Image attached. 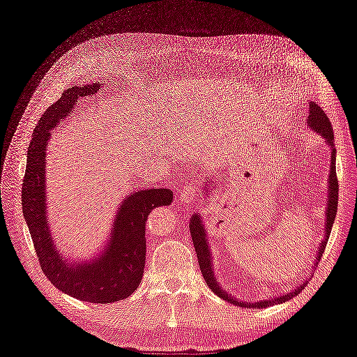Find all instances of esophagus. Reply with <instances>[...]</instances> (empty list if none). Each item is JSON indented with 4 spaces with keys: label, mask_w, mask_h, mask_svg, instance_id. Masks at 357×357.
Wrapping results in <instances>:
<instances>
[{
    "label": "esophagus",
    "mask_w": 357,
    "mask_h": 357,
    "mask_svg": "<svg viewBox=\"0 0 357 357\" xmlns=\"http://www.w3.org/2000/svg\"><path fill=\"white\" fill-rule=\"evenodd\" d=\"M199 193V188L195 183H189V185L183 186L180 190V199L186 204H192L197 201V197Z\"/></svg>",
    "instance_id": "1"
}]
</instances>
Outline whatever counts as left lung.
<instances>
[{"instance_id":"obj_1","label":"left lung","mask_w":357,"mask_h":357,"mask_svg":"<svg viewBox=\"0 0 357 357\" xmlns=\"http://www.w3.org/2000/svg\"><path fill=\"white\" fill-rule=\"evenodd\" d=\"M308 126L312 129V131L319 132L323 138L326 139V144L331 147V174H329V190H328V205H326V225H325V240L320 243L319 252H317V257L314 265H317L321 259L323 252H325L329 235H331V229L332 225L335 220V215H337V210H338V178H337V168H335V147H333V131H332V125L329 122L328 116L325 114L320 107L316 102H310V114H308V121H307ZM208 181V180H207ZM204 188H208V185H204ZM208 192V189H207ZM189 229H190V235H192V241H193V247H195V252L198 256V262H199V268L201 273L205 282L210 286V289L214 291L215 295L220 296L222 299L231 302L234 305H240L244 308H265L273 304H283V302L291 299L294 296H296L298 294H301L302 289L307 286V282L301 283L299 286H296L295 289H291V291L289 294H284L282 296H277L274 299H265V301H259V302H243L240 299H236L234 296H231V294H226V291L220 287L218 278L214 277L213 273V264H211V253H210V245L207 243V232L204 229L202 220L199 218V214H193L190 218V223H189Z\"/></svg>"}]
</instances>
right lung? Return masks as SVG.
<instances>
[{
	"label": "right lung",
	"mask_w": 357,
	"mask_h": 357,
	"mask_svg": "<svg viewBox=\"0 0 357 357\" xmlns=\"http://www.w3.org/2000/svg\"><path fill=\"white\" fill-rule=\"evenodd\" d=\"M100 91V83L67 89L38 121L28 147L22 211L43 273L63 294L92 304H112L137 290L146 264V222L153 208L169 205L172 190L132 192L114 214L104 252L89 262L66 261L53 241L46 215V147L50 129L68 116L79 98Z\"/></svg>",
	"instance_id": "right-lung-1"
}]
</instances>
